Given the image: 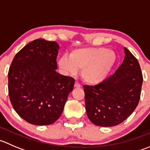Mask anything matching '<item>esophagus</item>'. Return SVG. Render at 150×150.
Listing matches in <instances>:
<instances>
[{
  "mask_svg": "<svg viewBox=\"0 0 150 150\" xmlns=\"http://www.w3.org/2000/svg\"><path fill=\"white\" fill-rule=\"evenodd\" d=\"M75 88H80V87H81V85L78 83V82H75Z\"/></svg>",
  "mask_w": 150,
  "mask_h": 150,
  "instance_id": "esophagus-1",
  "label": "esophagus"
}]
</instances>
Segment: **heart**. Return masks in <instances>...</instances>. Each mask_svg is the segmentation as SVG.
<instances>
[{
	"label": "heart",
	"mask_w": 150,
	"mask_h": 150,
	"mask_svg": "<svg viewBox=\"0 0 150 150\" xmlns=\"http://www.w3.org/2000/svg\"><path fill=\"white\" fill-rule=\"evenodd\" d=\"M116 62L114 51L103 47L76 48L69 57L64 55L59 59L58 66L64 73L75 75L78 69L86 83L94 85L104 81Z\"/></svg>",
	"instance_id": "obj_1"
}]
</instances>
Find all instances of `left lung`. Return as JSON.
<instances>
[{
  "instance_id": "8db88e82",
  "label": "left lung",
  "mask_w": 150,
  "mask_h": 150,
  "mask_svg": "<svg viewBox=\"0 0 150 150\" xmlns=\"http://www.w3.org/2000/svg\"><path fill=\"white\" fill-rule=\"evenodd\" d=\"M116 72L96 86H83L87 116L93 124L111 127L121 123L135 110L143 77L139 63L128 49Z\"/></svg>"
}]
</instances>
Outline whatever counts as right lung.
<instances>
[{
  "label": "right lung",
  "instance_id": "obj_1",
  "mask_svg": "<svg viewBox=\"0 0 150 150\" xmlns=\"http://www.w3.org/2000/svg\"><path fill=\"white\" fill-rule=\"evenodd\" d=\"M59 46L36 39L22 48L8 70V95L18 115L29 123H54L62 113L75 80L60 75L57 57Z\"/></svg>",
  "mask_w": 150,
  "mask_h": 150
}]
</instances>
